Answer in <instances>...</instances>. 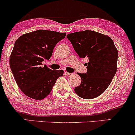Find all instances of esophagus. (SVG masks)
Returning a JSON list of instances; mask_svg holds the SVG:
<instances>
[{"label": "esophagus", "instance_id": "obj_1", "mask_svg": "<svg viewBox=\"0 0 135 135\" xmlns=\"http://www.w3.org/2000/svg\"><path fill=\"white\" fill-rule=\"evenodd\" d=\"M65 74L67 75V76H71V75H72L71 73H68V72H65Z\"/></svg>", "mask_w": 135, "mask_h": 135}]
</instances>
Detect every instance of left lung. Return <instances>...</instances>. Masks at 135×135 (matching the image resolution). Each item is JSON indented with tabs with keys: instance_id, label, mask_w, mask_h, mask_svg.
<instances>
[{
	"instance_id": "8db88e82",
	"label": "left lung",
	"mask_w": 135,
	"mask_h": 135,
	"mask_svg": "<svg viewBox=\"0 0 135 135\" xmlns=\"http://www.w3.org/2000/svg\"><path fill=\"white\" fill-rule=\"evenodd\" d=\"M71 41L80 58L87 57V73H78L81 84L74 88L77 95L92 99L101 95L107 89L117 70L118 51L109 36L96 31L85 30L70 33Z\"/></svg>"
}]
</instances>
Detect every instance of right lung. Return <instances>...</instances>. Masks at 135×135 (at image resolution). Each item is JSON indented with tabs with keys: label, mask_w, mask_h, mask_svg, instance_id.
<instances>
[{
	"label": "right lung",
	"mask_w": 135,
	"mask_h": 135,
	"mask_svg": "<svg viewBox=\"0 0 135 135\" xmlns=\"http://www.w3.org/2000/svg\"><path fill=\"white\" fill-rule=\"evenodd\" d=\"M66 35L39 30L22 35L16 40L10 56V67L19 88L28 97L45 99L63 75L62 70L43 67L42 62L50 59L54 48Z\"/></svg>",
	"instance_id": "1"
}]
</instances>
